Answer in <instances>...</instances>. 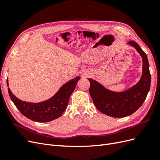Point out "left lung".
Here are the masks:
<instances>
[{
    "label": "left lung",
    "instance_id": "left-lung-1",
    "mask_svg": "<svg viewBox=\"0 0 160 160\" xmlns=\"http://www.w3.org/2000/svg\"><path fill=\"white\" fill-rule=\"evenodd\" d=\"M129 44L134 47L143 59V73L138 83L123 92H113L105 89L96 81L90 82L89 93L96 108L103 113L113 118H123L136 111L143 103L150 89L151 75L146 53L136 42L130 41Z\"/></svg>",
    "mask_w": 160,
    "mask_h": 160
}]
</instances>
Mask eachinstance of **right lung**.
<instances>
[{"label":"right lung","mask_w":160,"mask_h":160,"mask_svg":"<svg viewBox=\"0 0 160 160\" xmlns=\"http://www.w3.org/2000/svg\"><path fill=\"white\" fill-rule=\"evenodd\" d=\"M79 79L80 77H77L74 79L67 82L52 98L38 103L22 101L16 98L9 88H8V91L14 104L26 118L37 122H48L59 118L65 111L70 95L73 92L77 81ZM7 84L8 86V79Z\"/></svg>","instance_id":"add662e5"}]
</instances>
